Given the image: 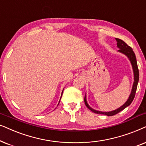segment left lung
<instances>
[{"label": "left lung", "instance_id": "8db88e82", "mask_svg": "<svg viewBox=\"0 0 146 146\" xmlns=\"http://www.w3.org/2000/svg\"><path fill=\"white\" fill-rule=\"evenodd\" d=\"M115 40L116 41H117V47L119 48V49L118 50V51L127 56L128 59H129L130 62H131L132 68H133V74H134V81H133V87H132L131 94H130L129 98H128L127 102H126L121 107H120L119 108H118L115 110L111 111H109V112H102V111H100L93 110V109L91 108V107H89L88 104H87V100H86V96H85V98H84L85 104V106L87 107V108H89L91 111H92L93 112L96 113L104 114V115H106L108 116H112V115H115V114L118 113L124 110V109L127 108V106H129V105L131 104V102H133L134 98H135V92H136V89L137 87V83H138V81H139V70H138V67H137L136 57H135V53H134V52L133 51V49H132L129 46H128L127 44L123 41V40L117 38H115Z\"/></svg>", "mask_w": 146, "mask_h": 146}]
</instances>
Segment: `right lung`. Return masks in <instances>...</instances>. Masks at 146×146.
Returning a JSON list of instances; mask_svg holds the SVG:
<instances>
[{"mask_svg": "<svg viewBox=\"0 0 146 146\" xmlns=\"http://www.w3.org/2000/svg\"><path fill=\"white\" fill-rule=\"evenodd\" d=\"M62 93H63V91H62ZM61 96H62V94H61ZM59 102H60V101H59Z\"/></svg>", "mask_w": 146, "mask_h": 146, "instance_id": "obj_1", "label": "right lung"}]
</instances>
